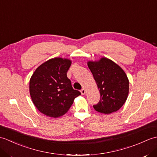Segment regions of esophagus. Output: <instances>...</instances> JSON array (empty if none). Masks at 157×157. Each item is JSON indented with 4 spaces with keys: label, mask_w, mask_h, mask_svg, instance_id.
Returning a JSON list of instances; mask_svg holds the SVG:
<instances>
[{
    "label": "esophagus",
    "mask_w": 157,
    "mask_h": 157,
    "mask_svg": "<svg viewBox=\"0 0 157 157\" xmlns=\"http://www.w3.org/2000/svg\"><path fill=\"white\" fill-rule=\"evenodd\" d=\"M80 92H81V94H82V95H84L85 93H86V90H85L84 88H83V89L81 90Z\"/></svg>",
    "instance_id": "34e87169"
}]
</instances>
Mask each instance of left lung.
<instances>
[{
	"mask_svg": "<svg viewBox=\"0 0 157 157\" xmlns=\"http://www.w3.org/2000/svg\"><path fill=\"white\" fill-rule=\"evenodd\" d=\"M88 67L101 94L99 102L93 107L105 114L115 112L125 102L129 93V80L124 71L107 58L89 61Z\"/></svg>",
	"mask_w": 157,
	"mask_h": 157,
	"instance_id": "1",
	"label": "left lung"
}]
</instances>
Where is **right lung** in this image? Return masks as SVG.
<instances>
[{
    "instance_id": "obj_1",
    "label": "right lung",
    "mask_w": 157,
    "mask_h": 157,
    "mask_svg": "<svg viewBox=\"0 0 157 157\" xmlns=\"http://www.w3.org/2000/svg\"><path fill=\"white\" fill-rule=\"evenodd\" d=\"M69 59L54 58L36 69L29 81V93L36 107L46 116L59 117L69 111L73 100L81 94L72 88L67 72Z\"/></svg>"
}]
</instances>
